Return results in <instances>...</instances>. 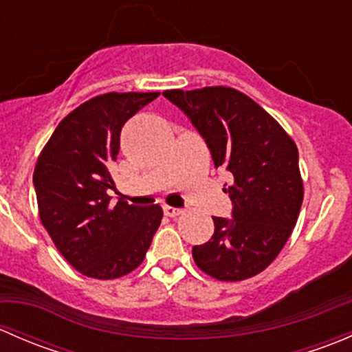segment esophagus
<instances>
[{
	"mask_svg": "<svg viewBox=\"0 0 352 352\" xmlns=\"http://www.w3.org/2000/svg\"><path fill=\"white\" fill-rule=\"evenodd\" d=\"M163 212H165V216H170V218H177L179 214H182V209L173 208V206H165Z\"/></svg>",
	"mask_w": 352,
	"mask_h": 352,
	"instance_id": "34e87169",
	"label": "esophagus"
}]
</instances>
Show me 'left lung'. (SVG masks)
Here are the masks:
<instances>
[{
    "label": "left lung",
    "mask_w": 352,
    "mask_h": 352,
    "mask_svg": "<svg viewBox=\"0 0 352 352\" xmlns=\"http://www.w3.org/2000/svg\"><path fill=\"white\" fill-rule=\"evenodd\" d=\"M204 138L214 166L233 186L232 218H216L211 240L192 248L197 267L218 281H243L264 271L289 239L303 180L298 148L278 120L250 97L228 87L163 91Z\"/></svg>",
    "instance_id": "obj_1"
}]
</instances>
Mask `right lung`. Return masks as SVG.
<instances>
[{
	"mask_svg": "<svg viewBox=\"0 0 352 352\" xmlns=\"http://www.w3.org/2000/svg\"><path fill=\"white\" fill-rule=\"evenodd\" d=\"M98 95L59 122L34 170L38 216L63 257L83 276L116 279L143 262L162 223L158 204L110 206L112 163L124 124L158 97Z\"/></svg>",
	"mask_w": 352,
	"mask_h": 352,
	"instance_id": "obj_1",
	"label": "right lung"
}]
</instances>
